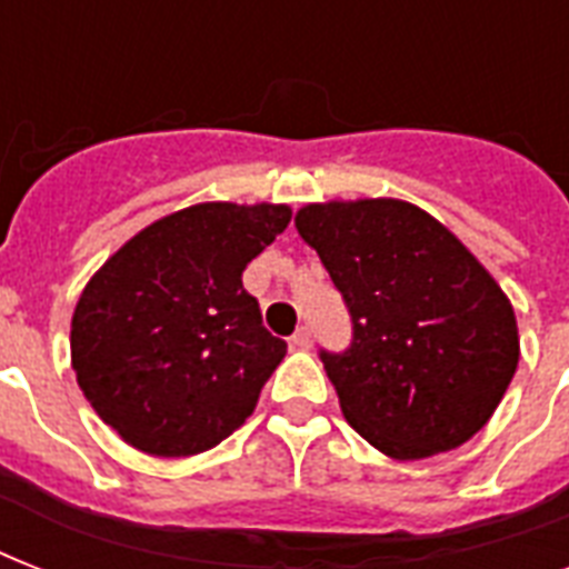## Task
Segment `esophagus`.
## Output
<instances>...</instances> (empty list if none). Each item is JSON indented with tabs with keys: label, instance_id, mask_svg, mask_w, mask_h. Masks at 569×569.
I'll return each mask as SVG.
<instances>
[{
	"label": "esophagus",
	"instance_id": "1",
	"mask_svg": "<svg viewBox=\"0 0 569 569\" xmlns=\"http://www.w3.org/2000/svg\"><path fill=\"white\" fill-rule=\"evenodd\" d=\"M292 346L295 348H310L312 346V330L307 328V325H301V328L295 330V333H292Z\"/></svg>",
	"mask_w": 569,
	"mask_h": 569
}]
</instances>
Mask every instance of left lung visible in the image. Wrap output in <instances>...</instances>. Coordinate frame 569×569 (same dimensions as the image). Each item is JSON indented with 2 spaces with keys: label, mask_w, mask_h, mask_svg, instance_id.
I'll return each instance as SVG.
<instances>
[{
  "label": "left lung",
  "mask_w": 569,
  "mask_h": 569,
  "mask_svg": "<svg viewBox=\"0 0 569 569\" xmlns=\"http://www.w3.org/2000/svg\"><path fill=\"white\" fill-rule=\"evenodd\" d=\"M295 227L351 319L346 351H319L348 425L396 460L481 431L520 360L511 303L481 262L405 200L303 206Z\"/></svg>",
  "instance_id": "8db88e82"
}]
</instances>
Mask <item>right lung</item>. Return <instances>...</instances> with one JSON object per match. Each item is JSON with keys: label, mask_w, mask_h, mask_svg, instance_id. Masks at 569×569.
<instances>
[{"label": "right lung", "mask_w": 569, "mask_h": 569, "mask_svg": "<svg viewBox=\"0 0 569 569\" xmlns=\"http://www.w3.org/2000/svg\"><path fill=\"white\" fill-rule=\"evenodd\" d=\"M289 206L200 203L150 223L84 286L70 351L76 380L136 449L186 458L257 407L286 357L241 271L286 230Z\"/></svg>", "instance_id": "1"}]
</instances>
